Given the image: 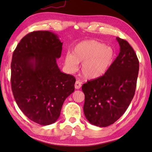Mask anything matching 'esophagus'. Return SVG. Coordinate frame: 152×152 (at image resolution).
I'll return each instance as SVG.
<instances>
[{
  "mask_svg": "<svg viewBox=\"0 0 152 152\" xmlns=\"http://www.w3.org/2000/svg\"><path fill=\"white\" fill-rule=\"evenodd\" d=\"M81 86H82L81 82L77 80L75 83V85H74V88H75V89H79L80 88H81Z\"/></svg>",
  "mask_w": 152,
  "mask_h": 152,
  "instance_id": "34e87169",
  "label": "esophagus"
}]
</instances>
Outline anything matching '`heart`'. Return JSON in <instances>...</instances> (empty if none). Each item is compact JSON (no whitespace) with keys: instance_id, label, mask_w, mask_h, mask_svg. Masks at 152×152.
<instances>
[{"instance_id":"obj_1","label":"heart","mask_w":152,"mask_h":152,"mask_svg":"<svg viewBox=\"0 0 152 152\" xmlns=\"http://www.w3.org/2000/svg\"><path fill=\"white\" fill-rule=\"evenodd\" d=\"M115 59V51L111 46L95 40L80 42L74 47L72 53L68 52L64 57V66L70 72L78 69L82 63L81 72L87 80H95L104 76Z\"/></svg>"}]
</instances>
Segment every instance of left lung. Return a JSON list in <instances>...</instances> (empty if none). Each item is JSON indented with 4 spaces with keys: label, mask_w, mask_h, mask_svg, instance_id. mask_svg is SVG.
<instances>
[{
    "label": "left lung",
    "mask_w": 152,
    "mask_h": 152,
    "mask_svg": "<svg viewBox=\"0 0 152 152\" xmlns=\"http://www.w3.org/2000/svg\"><path fill=\"white\" fill-rule=\"evenodd\" d=\"M119 53L104 76L84 83L83 112L88 121L107 127L124 114L133 99L139 70L137 55L127 41L119 37Z\"/></svg>",
    "instance_id": "8db88e82"
}]
</instances>
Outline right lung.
Wrapping results in <instances>:
<instances>
[{
    "label": "right lung",
    "instance_id": "obj_1",
    "mask_svg": "<svg viewBox=\"0 0 152 152\" xmlns=\"http://www.w3.org/2000/svg\"><path fill=\"white\" fill-rule=\"evenodd\" d=\"M63 42L57 34L34 31L13 53L11 85L15 101L27 117L42 125L56 122L64 101L74 91L76 79L57 64Z\"/></svg>",
    "mask_w": 152,
    "mask_h": 152
}]
</instances>
